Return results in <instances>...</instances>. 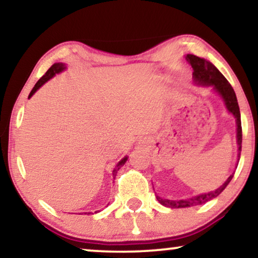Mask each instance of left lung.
I'll use <instances>...</instances> for the list:
<instances>
[{"mask_svg":"<svg viewBox=\"0 0 258 258\" xmlns=\"http://www.w3.org/2000/svg\"><path fill=\"white\" fill-rule=\"evenodd\" d=\"M186 60L189 61L191 67L194 68V79L198 84H203V86H212L215 90L219 92V95L221 96L222 99L225 101L226 107L229 112L234 114V117L236 118V125H237V145H239V156L241 153L242 147V126H241V114H240V107L239 103H237V98L234 91L233 87L230 86L229 82L220 72L215 68L210 61L202 57H198L194 54H187ZM233 175H230L228 179L222 184L220 187H218L217 190L207 192V194L198 195L196 197L185 198V199H178V201H170V199H164L161 198L159 196H156V199L159 201L160 204H162L163 206L170 207V209H183V207H191V206H197L203 205V204L207 203L211 199L218 197L222 191L226 189V186L228 185L230 180L233 178Z\"/></svg>","mask_w":258,"mask_h":258,"instance_id":"1","label":"left lung"}]
</instances>
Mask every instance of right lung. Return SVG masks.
Wrapping results in <instances>:
<instances>
[{"mask_svg": "<svg viewBox=\"0 0 258 258\" xmlns=\"http://www.w3.org/2000/svg\"><path fill=\"white\" fill-rule=\"evenodd\" d=\"M64 69V64L63 63H54L53 64V66L48 69L47 72L45 73V74L41 76V78L39 79V81H38V82L34 84V87H33V89L31 90V92H30V95H29V97H31V96H32L34 92H36L38 89H39V88L43 86V84L45 83V82H47V81L49 80V79H52L53 76H54L55 74H57V73H60V72H62ZM126 160H127V157H124V159H122L120 162H119L116 167H114V169H113V175H117V171L119 170V169H120L122 166H124L125 164V162H126Z\"/></svg>", "mask_w": 258, "mask_h": 258, "instance_id": "right-lung-1", "label": "right lung"}]
</instances>
